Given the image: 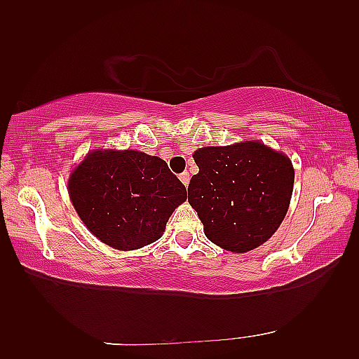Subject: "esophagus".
I'll return each instance as SVG.
<instances>
[{
    "mask_svg": "<svg viewBox=\"0 0 359 359\" xmlns=\"http://www.w3.org/2000/svg\"><path fill=\"white\" fill-rule=\"evenodd\" d=\"M179 179L182 180V184H184L185 187H188V184H189V174L185 171V172H182L180 175H179Z\"/></svg>",
    "mask_w": 359,
    "mask_h": 359,
    "instance_id": "1",
    "label": "esophagus"
}]
</instances>
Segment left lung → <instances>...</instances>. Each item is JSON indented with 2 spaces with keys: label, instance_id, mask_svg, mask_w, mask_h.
Segmentation results:
<instances>
[{
  "label": "left lung",
  "instance_id": "8db88e82",
  "mask_svg": "<svg viewBox=\"0 0 359 359\" xmlns=\"http://www.w3.org/2000/svg\"><path fill=\"white\" fill-rule=\"evenodd\" d=\"M188 202L216 245L245 253L278 230L293 193L290 158L261 142L197 149Z\"/></svg>",
  "mask_w": 359,
  "mask_h": 359
}]
</instances>
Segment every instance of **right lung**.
I'll list each match as a JSON object with an SVG mask.
<instances>
[{
  "label": "right lung",
  "mask_w": 359,
  "mask_h": 359,
  "mask_svg": "<svg viewBox=\"0 0 359 359\" xmlns=\"http://www.w3.org/2000/svg\"><path fill=\"white\" fill-rule=\"evenodd\" d=\"M69 196L95 238L137 250L162 238L187 188L166 162L139 151H95L75 168Z\"/></svg>",
  "instance_id": "1"
}]
</instances>
